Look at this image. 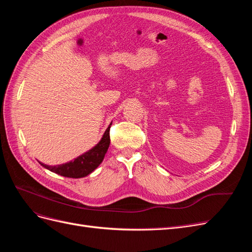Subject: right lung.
<instances>
[{
	"instance_id": "obj_1",
	"label": "right lung",
	"mask_w": 252,
	"mask_h": 252,
	"mask_svg": "<svg viewBox=\"0 0 252 252\" xmlns=\"http://www.w3.org/2000/svg\"><path fill=\"white\" fill-rule=\"evenodd\" d=\"M111 125V124H110ZM110 125L106 129V131L103 135L102 140L100 141L96 146L88 152L80 156L79 158H74L73 161L68 162L66 164L58 165V166H48L40 163L45 168L58 173L60 175H63L66 178H72V179H79L84 178L93 172L96 167L100 165L105 157V154L107 152L109 144H110Z\"/></svg>"
}]
</instances>
